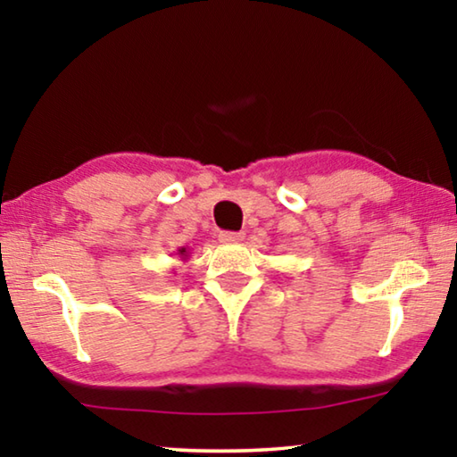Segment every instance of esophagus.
I'll use <instances>...</instances> for the list:
<instances>
[{"label": "esophagus", "mask_w": 457, "mask_h": 457, "mask_svg": "<svg viewBox=\"0 0 457 457\" xmlns=\"http://www.w3.org/2000/svg\"><path fill=\"white\" fill-rule=\"evenodd\" d=\"M220 242L223 244H236V242H242L244 234L242 231H220Z\"/></svg>", "instance_id": "esophagus-1"}]
</instances>
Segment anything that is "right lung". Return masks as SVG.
I'll list each match as a JSON object with an SVG mask.
<instances>
[{
	"mask_svg": "<svg viewBox=\"0 0 457 457\" xmlns=\"http://www.w3.org/2000/svg\"><path fill=\"white\" fill-rule=\"evenodd\" d=\"M185 252V247H181V250H179V253H183Z\"/></svg>",
	"mask_w": 457,
	"mask_h": 457,
	"instance_id": "obj_1",
	"label": "right lung"
}]
</instances>
